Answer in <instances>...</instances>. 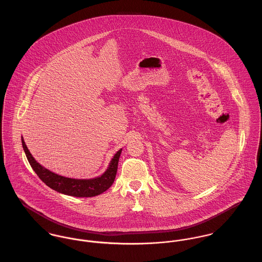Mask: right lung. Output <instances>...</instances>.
I'll return each mask as SVG.
<instances>
[{"mask_svg": "<svg viewBox=\"0 0 262 262\" xmlns=\"http://www.w3.org/2000/svg\"><path fill=\"white\" fill-rule=\"evenodd\" d=\"M21 140H22V146L26 154V157L31 167L39 177V179L47 187L60 193L72 195V196H77V198H91V196L99 195L104 191H106L112 186L115 181L117 169H118V162L122 152V148L115 153V155L113 156L109 163V166L107 167L106 171L102 176L94 179L79 180V179H72V178H66V177L59 176L42 166L35 160V158L32 156V154L27 148L23 137L21 138Z\"/></svg>", "mask_w": 262, "mask_h": 262, "instance_id": "right-lung-1", "label": "right lung"}]
</instances>
